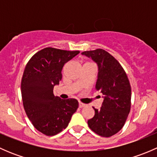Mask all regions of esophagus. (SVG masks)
I'll use <instances>...</instances> for the list:
<instances>
[{
    "label": "esophagus",
    "mask_w": 157,
    "mask_h": 157,
    "mask_svg": "<svg viewBox=\"0 0 157 157\" xmlns=\"http://www.w3.org/2000/svg\"><path fill=\"white\" fill-rule=\"evenodd\" d=\"M85 105H86L85 104H83V103H82V102H79V107H80V108H83V107H84Z\"/></svg>",
    "instance_id": "esophagus-1"
}]
</instances>
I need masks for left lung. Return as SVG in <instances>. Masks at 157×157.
I'll list each match as a JSON object with an SVG mask.
<instances>
[{
	"label": "left lung",
	"mask_w": 157,
	"mask_h": 157,
	"mask_svg": "<svg viewBox=\"0 0 157 157\" xmlns=\"http://www.w3.org/2000/svg\"><path fill=\"white\" fill-rule=\"evenodd\" d=\"M98 66L96 89L103 96L99 109L88 120L90 129L102 137H109L124 126L131 109V89L127 74L118 61L103 49L82 52Z\"/></svg>",
	"instance_id": "obj_1"
}]
</instances>
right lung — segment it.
<instances>
[{
    "label": "right lung",
    "instance_id": "add662e5",
    "mask_svg": "<svg viewBox=\"0 0 157 157\" xmlns=\"http://www.w3.org/2000/svg\"><path fill=\"white\" fill-rule=\"evenodd\" d=\"M80 53L45 48L35 54L25 67L21 81L23 107L39 131L53 136L65 129L78 108L77 99L55 96L54 86L62 78L64 64Z\"/></svg>",
    "mask_w": 157,
    "mask_h": 157
}]
</instances>
